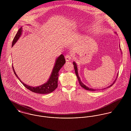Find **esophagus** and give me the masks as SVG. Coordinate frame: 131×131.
<instances>
[{"instance_id": "34e87169", "label": "esophagus", "mask_w": 131, "mask_h": 131, "mask_svg": "<svg viewBox=\"0 0 131 131\" xmlns=\"http://www.w3.org/2000/svg\"><path fill=\"white\" fill-rule=\"evenodd\" d=\"M65 58L67 61H70L72 59V55H71L70 54H67V55H66Z\"/></svg>"}]
</instances>
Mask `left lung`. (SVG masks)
<instances>
[{"label": "left lung", "mask_w": 131, "mask_h": 131, "mask_svg": "<svg viewBox=\"0 0 131 131\" xmlns=\"http://www.w3.org/2000/svg\"><path fill=\"white\" fill-rule=\"evenodd\" d=\"M73 64H74V69H75V75H76L77 77V78H78V81H79V84H80V85H81V86L82 88H84L85 89H86V90H89V91H96V90H98V89H97H97H91V88H88V87H87L86 85H84V84L81 82V80H80V77H79V75H78V69H77V64H76V63H75V62H73ZM114 82H115V81ZM114 83H115V82H114ZM114 83H113L112 85H111V86H109L108 87H111V86H112V85H113Z\"/></svg>", "instance_id": "obj_1"}]
</instances>
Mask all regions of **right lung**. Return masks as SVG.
Instances as JSON below:
<instances>
[{"instance_id":"add662e5","label":"right lung","mask_w":131,"mask_h":131,"mask_svg":"<svg viewBox=\"0 0 131 131\" xmlns=\"http://www.w3.org/2000/svg\"><path fill=\"white\" fill-rule=\"evenodd\" d=\"M21 27L19 29L16 34V36L14 38V40L12 42V46L17 42L19 38L20 37L21 33ZM66 63V59L64 58V56L61 54L56 59V62L55 66L53 68L52 72L51 73V76L50 78L49 79L48 81L44 84L36 87H33L29 86L28 85H26L24 83H22L21 81L19 79V77L17 75L14 69L13 66H12L13 71L14 72V73L16 77L19 79L20 82H21L23 85L28 89H29L30 91L38 94H48L53 92L54 90H56V88L58 86V72L60 70V69L62 68V67L64 65V64Z\"/></svg>"}]
</instances>
